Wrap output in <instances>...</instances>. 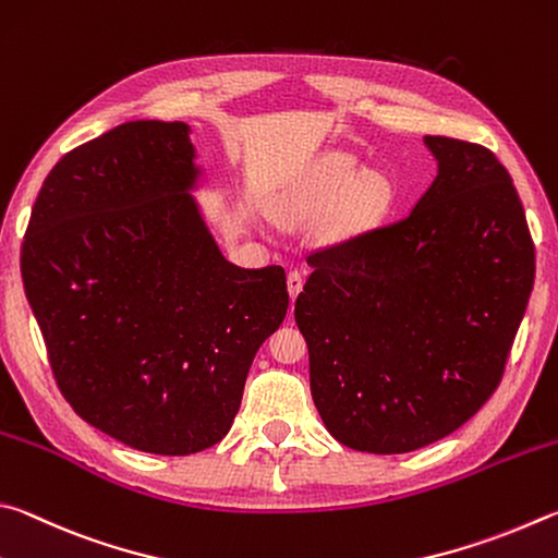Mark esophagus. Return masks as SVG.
<instances>
[{"mask_svg": "<svg viewBox=\"0 0 558 558\" xmlns=\"http://www.w3.org/2000/svg\"><path fill=\"white\" fill-rule=\"evenodd\" d=\"M287 287H289V296L296 299L301 294V289H304V274L299 269H291L287 277Z\"/></svg>", "mask_w": 558, "mask_h": 558, "instance_id": "34e87169", "label": "esophagus"}]
</instances>
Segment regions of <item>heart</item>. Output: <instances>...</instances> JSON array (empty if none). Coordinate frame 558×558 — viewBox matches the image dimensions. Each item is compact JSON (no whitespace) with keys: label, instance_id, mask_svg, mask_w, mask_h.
Here are the masks:
<instances>
[{"label":"heart","instance_id":"obj_1","mask_svg":"<svg viewBox=\"0 0 558 558\" xmlns=\"http://www.w3.org/2000/svg\"><path fill=\"white\" fill-rule=\"evenodd\" d=\"M389 205V185L377 173H365L350 156H328L301 179L289 183L274 203V218L284 228H304L326 218L330 240L365 232L383 218Z\"/></svg>","mask_w":558,"mask_h":558}]
</instances>
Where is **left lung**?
<instances>
[{"instance_id":"obj_1","label":"left lung","mask_w":558,"mask_h":558,"mask_svg":"<svg viewBox=\"0 0 558 558\" xmlns=\"http://www.w3.org/2000/svg\"><path fill=\"white\" fill-rule=\"evenodd\" d=\"M438 173L407 218L318 250L296 299L311 395L330 436L409 453L497 389L534 287L510 173L481 144L424 136Z\"/></svg>"}]
</instances>
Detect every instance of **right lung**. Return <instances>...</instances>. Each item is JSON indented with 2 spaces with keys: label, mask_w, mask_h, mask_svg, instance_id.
<instances>
[{
  "label": "right lung",
  "mask_w": 558,
  "mask_h": 558,
  "mask_svg": "<svg viewBox=\"0 0 558 558\" xmlns=\"http://www.w3.org/2000/svg\"><path fill=\"white\" fill-rule=\"evenodd\" d=\"M198 175L189 124L124 122L53 166L22 247L61 395L156 456L230 432L252 360L289 308L284 269L222 257L191 195Z\"/></svg>",
  "instance_id": "right-lung-1"
}]
</instances>
